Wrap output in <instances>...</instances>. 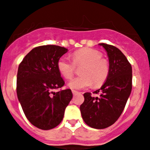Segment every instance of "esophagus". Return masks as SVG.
Returning a JSON list of instances; mask_svg holds the SVG:
<instances>
[{"label": "esophagus", "instance_id": "esophagus-1", "mask_svg": "<svg viewBox=\"0 0 150 150\" xmlns=\"http://www.w3.org/2000/svg\"><path fill=\"white\" fill-rule=\"evenodd\" d=\"M72 94H73L74 96H75V95H77L78 93V91H76V90H72Z\"/></svg>", "mask_w": 150, "mask_h": 150}]
</instances>
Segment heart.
<instances>
[{"label":"heart","mask_w":150,"mask_h":150,"mask_svg":"<svg viewBox=\"0 0 150 150\" xmlns=\"http://www.w3.org/2000/svg\"><path fill=\"white\" fill-rule=\"evenodd\" d=\"M72 61L61 57L58 61L57 67L60 73L66 79H70L75 72L76 67H83L80 70L81 75L73 78L69 82L71 89H81L89 87L93 84L95 87L104 83L110 73V64L102 58V53L91 48H83L72 54Z\"/></svg>","instance_id":"1"}]
</instances>
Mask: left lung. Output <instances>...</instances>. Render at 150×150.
<instances>
[{
  "label": "left lung",
  "mask_w": 150,
  "mask_h": 150,
  "mask_svg": "<svg viewBox=\"0 0 150 150\" xmlns=\"http://www.w3.org/2000/svg\"><path fill=\"white\" fill-rule=\"evenodd\" d=\"M107 51L110 73L107 81L92 93L83 94L80 110L84 122L92 128L105 129L112 125L124 111L132 91V66L122 52L112 45L99 43Z\"/></svg>",
  "instance_id": "1"
}]
</instances>
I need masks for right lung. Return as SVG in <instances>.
Segmentation results:
<instances>
[{
  "label": "right lung",
  "instance_id": "add662e5",
  "mask_svg": "<svg viewBox=\"0 0 150 150\" xmlns=\"http://www.w3.org/2000/svg\"><path fill=\"white\" fill-rule=\"evenodd\" d=\"M68 50L55 45L33 49L18 67L17 96L26 118L43 130L56 127L72 98L70 89L53 92L65 82L57 64Z\"/></svg>",
  "mask_w": 150,
  "mask_h": 150
}]
</instances>
